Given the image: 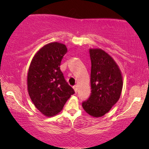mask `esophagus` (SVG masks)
<instances>
[{
  "instance_id": "1",
  "label": "esophagus",
  "mask_w": 149,
  "mask_h": 149,
  "mask_svg": "<svg viewBox=\"0 0 149 149\" xmlns=\"http://www.w3.org/2000/svg\"><path fill=\"white\" fill-rule=\"evenodd\" d=\"M73 89H74V90L75 92H77V90H78V88H77V85H74V86H73Z\"/></svg>"
}]
</instances>
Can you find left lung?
<instances>
[{
  "label": "left lung",
  "instance_id": "left-lung-1",
  "mask_svg": "<svg viewBox=\"0 0 149 149\" xmlns=\"http://www.w3.org/2000/svg\"><path fill=\"white\" fill-rule=\"evenodd\" d=\"M91 62V94L82 102L89 115L99 117L108 113L119 100L123 80L119 67L104 51L89 49Z\"/></svg>",
  "mask_w": 149,
  "mask_h": 149
}]
</instances>
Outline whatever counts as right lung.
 <instances>
[{
    "label": "right lung",
    "instance_id": "obj_1",
    "mask_svg": "<svg viewBox=\"0 0 149 149\" xmlns=\"http://www.w3.org/2000/svg\"><path fill=\"white\" fill-rule=\"evenodd\" d=\"M66 53L65 45L49 43L36 53L30 65L28 93L36 109L47 117L60 113L70 95L75 93L60 68Z\"/></svg>",
    "mask_w": 149,
    "mask_h": 149
}]
</instances>
